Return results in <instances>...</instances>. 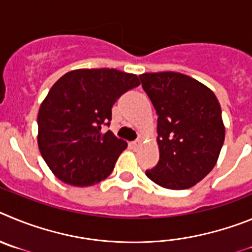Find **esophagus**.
<instances>
[{
  "mask_svg": "<svg viewBox=\"0 0 252 252\" xmlns=\"http://www.w3.org/2000/svg\"><path fill=\"white\" fill-rule=\"evenodd\" d=\"M130 146H131V148H133V149L140 148V147H142V140L138 139V140H135V142H131Z\"/></svg>",
  "mask_w": 252,
  "mask_h": 252,
  "instance_id": "1",
  "label": "esophagus"
}]
</instances>
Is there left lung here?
<instances>
[{"instance_id": "left-lung-1", "label": "left lung", "mask_w": 252, "mask_h": 252, "mask_svg": "<svg viewBox=\"0 0 252 252\" xmlns=\"http://www.w3.org/2000/svg\"><path fill=\"white\" fill-rule=\"evenodd\" d=\"M139 79L158 115L159 160L147 177L169 189L193 187L212 171L225 140L216 95L181 72H147Z\"/></svg>"}]
</instances>
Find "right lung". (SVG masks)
Instances as JSON below:
<instances>
[{"instance_id": "right-lung-1", "label": "right lung", "mask_w": 252, "mask_h": 252, "mask_svg": "<svg viewBox=\"0 0 252 252\" xmlns=\"http://www.w3.org/2000/svg\"><path fill=\"white\" fill-rule=\"evenodd\" d=\"M135 74L115 69H78L66 72L50 89L37 115V144L59 180L88 187L105 180L126 148L112 131V108L139 85Z\"/></svg>"}]
</instances>
